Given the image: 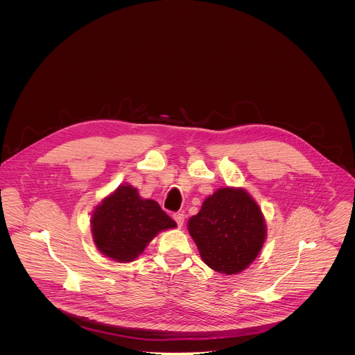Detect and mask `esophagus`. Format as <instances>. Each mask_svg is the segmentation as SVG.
I'll return each instance as SVG.
<instances>
[{"label":"esophagus","mask_w":355,"mask_h":355,"mask_svg":"<svg viewBox=\"0 0 355 355\" xmlns=\"http://www.w3.org/2000/svg\"><path fill=\"white\" fill-rule=\"evenodd\" d=\"M173 220L176 221L178 227L182 228L183 224H184V214H183V213H175V214H173Z\"/></svg>","instance_id":"obj_1"}]
</instances>
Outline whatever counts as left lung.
<instances>
[{"label": "left lung", "mask_w": 355, "mask_h": 355, "mask_svg": "<svg viewBox=\"0 0 355 355\" xmlns=\"http://www.w3.org/2000/svg\"><path fill=\"white\" fill-rule=\"evenodd\" d=\"M203 262L216 272L234 275L248 268L262 249L265 221L261 209L242 189H220L189 220Z\"/></svg>", "instance_id": "1"}]
</instances>
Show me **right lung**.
Listing matches in <instances>:
<instances>
[{
    "mask_svg": "<svg viewBox=\"0 0 355 355\" xmlns=\"http://www.w3.org/2000/svg\"><path fill=\"white\" fill-rule=\"evenodd\" d=\"M175 227L176 223L158 203L142 200L131 186H120L92 217L96 246L117 262L134 261L159 231Z\"/></svg>",
    "mask_w": 355,
    "mask_h": 355,
    "instance_id": "1",
    "label": "right lung"
}]
</instances>
